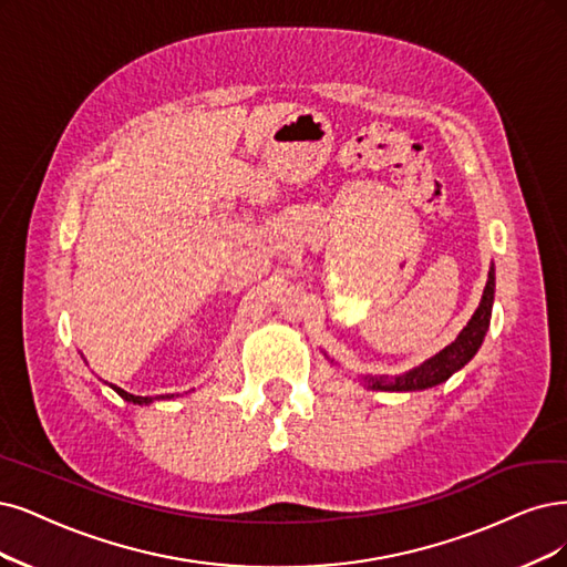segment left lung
<instances>
[{
	"label": "left lung",
	"instance_id": "left-lung-1",
	"mask_svg": "<svg viewBox=\"0 0 567 567\" xmlns=\"http://www.w3.org/2000/svg\"><path fill=\"white\" fill-rule=\"evenodd\" d=\"M493 295H495V268H491L488 272V282L476 312L451 346H446L442 352L434 354L432 360L411 369L404 375H394V379H388V375H369V379H364L367 385L373 390H388V392H411V390L434 388L439 383L449 381L457 369H463L474 358L481 343H484V337L491 324Z\"/></svg>",
	"mask_w": 567,
	"mask_h": 567
}]
</instances>
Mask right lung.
Returning <instances> with one entry per match:
<instances>
[{
  "instance_id": "obj_1",
  "label": "right lung",
  "mask_w": 567,
  "mask_h": 567,
  "mask_svg": "<svg viewBox=\"0 0 567 567\" xmlns=\"http://www.w3.org/2000/svg\"><path fill=\"white\" fill-rule=\"evenodd\" d=\"M121 396H123V400L125 402H133V404H150L152 402V396H137V394H131V392H125V390H121V388H116V385H112ZM163 396L165 394H156L154 396V400H163Z\"/></svg>"
}]
</instances>
